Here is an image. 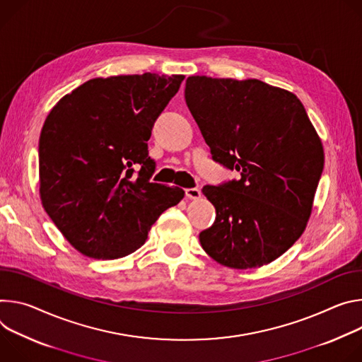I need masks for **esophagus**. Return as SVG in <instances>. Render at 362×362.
<instances>
[{"label": "esophagus", "instance_id": "34e87169", "mask_svg": "<svg viewBox=\"0 0 362 362\" xmlns=\"http://www.w3.org/2000/svg\"><path fill=\"white\" fill-rule=\"evenodd\" d=\"M185 197L188 199H198L199 197H202V191H199L198 188H187L185 189Z\"/></svg>", "mask_w": 362, "mask_h": 362}]
</instances>
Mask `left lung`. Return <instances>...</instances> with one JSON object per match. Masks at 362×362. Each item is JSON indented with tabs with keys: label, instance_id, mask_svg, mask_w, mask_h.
I'll return each instance as SVG.
<instances>
[{
	"label": "left lung",
	"instance_id": "8db88e82",
	"mask_svg": "<svg viewBox=\"0 0 362 362\" xmlns=\"http://www.w3.org/2000/svg\"><path fill=\"white\" fill-rule=\"evenodd\" d=\"M185 102L213 159L240 178L206 185L214 224L199 243L217 263L255 269L282 256L306 228L324 146L302 102L257 78L189 76Z\"/></svg>",
	"mask_w": 362,
	"mask_h": 362
}]
</instances>
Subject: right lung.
<instances>
[{
  "label": "right lung",
  "instance_id": "right-lung-1",
  "mask_svg": "<svg viewBox=\"0 0 362 362\" xmlns=\"http://www.w3.org/2000/svg\"><path fill=\"white\" fill-rule=\"evenodd\" d=\"M184 77L90 78L47 115L38 142L40 198L77 252L102 260L134 253L158 217L184 198L178 187L151 182L148 155L155 120Z\"/></svg>",
  "mask_w": 362,
  "mask_h": 362
}]
</instances>
